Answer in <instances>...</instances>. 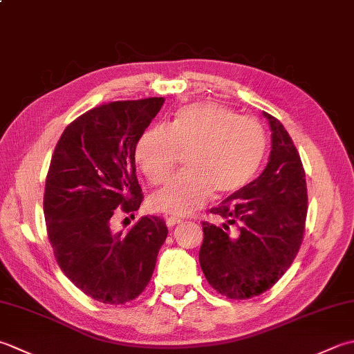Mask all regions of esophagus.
Instances as JSON below:
<instances>
[{
    "label": "esophagus",
    "mask_w": 354,
    "mask_h": 354,
    "mask_svg": "<svg viewBox=\"0 0 354 354\" xmlns=\"http://www.w3.org/2000/svg\"><path fill=\"white\" fill-rule=\"evenodd\" d=\"M183 223V219L181 218H165V224H167V227L169 228H173L175 225H178V224H181Z\"/></svg>",
    "instance_id": "34e87169"
}]
</instances>
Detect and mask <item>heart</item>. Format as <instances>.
<instances>
[{"label":"heart","mask_w":354,"mask_h":354,"mask_svg":"<svg viewBox=\"0 0 354 354\" xmlns=\"http://www.w3.org/2000/svg\"><path fill=\"white\" fill-rule=\"evenodd\" d=\"M266 149V129L258 120L221 104L196 102L179 109L169 127L145 130L135 158L145 178L159 184L175 169L179 151H187L189 170L149 198L153 212L184 216L203 207L213 192L227 196L241 190L258 170Z\"/></svg>","instance_id":"obj_1"}]
</instances>
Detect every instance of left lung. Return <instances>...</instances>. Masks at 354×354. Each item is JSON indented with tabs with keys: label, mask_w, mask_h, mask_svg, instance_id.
Masks as SVG:
<instances>
[{
	"label": "left lung",
	"mask_w": 354,
	"mask_h": 354,
	"mask_svg": "<svg viewBox=\"0 0 354 354\" xmlns=\"http://www.w3.org/2000/svg\"><path fill=\"white\" fill-rule=\"evenodd\" d=\"M272 151L261 175L210 209L223 224L203 223L199 264L205 279L230 299L267 292L287 272L302 244L307 184L288 131L266 112Z\"/></svg>",
	"instance_id": "1"
}]
</instances>
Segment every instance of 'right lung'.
Wrapping results in <instances>:
<instances>
[{
  "label": "right lung",
  "instance_id": "right-lung-1",
  "mask_svg": "<svg viewBox=\"0 0 354 354\" xmlns=\"http://www.w3.org/2000/svg\"><path fill=\"white\" fill-rule=\"evenodd\" d=\"M164 98L115 101L76 118L62 131L44 189V218L59 268L82 293L126 304L150 282L167 227L142 216L127 233L112 230L118 212L142 203L135 149Z\"/></svg>",
  "mask_w": 354,
  "mask_h": 354
}]
</instances>
